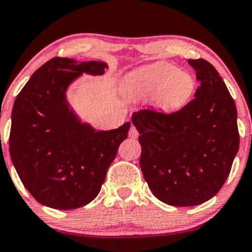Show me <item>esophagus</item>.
I'll use <instances>...</instances> for the list:
<instances>
[{
    "label": "esophagus",
    "instance_id": "obj_1",
    "mask_svg": "<svg viewBox=\"0 0 252 252\" xmlns=\"http://www.w3.org/2000/svg\"><path fill=\"white\" fill-rule=\"evenodd\" d=\"M138 135H139L138 130L136 129L135 126H131V128H130V131H129V137L130 138H137Z\"/></svg>",
    "mask_w": 252,
    "mask_h": 252
}]
</instances>
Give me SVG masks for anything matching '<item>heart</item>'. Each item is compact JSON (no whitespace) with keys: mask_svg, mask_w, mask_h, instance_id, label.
Instances as JSON below:
<instances>
[{"mask_svg":"<svg viewBox=\"0 0 252 252\" xmlns=\"http://www.w3.org/2000/svg\"><path fill=\"white\" fill-rule=\"evenodd\" d=\"M195 90L196 80L192 74L164 61L142 66L126 81V93L141 98L153 97L154 105L163 111L183 108Z\"/></svg>","mask_w":252,"mask_h":252,"instance_id":"obj_1","label":"heart"}]
</instances>
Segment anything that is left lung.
Here are the masks:
<instances>
[{
    "mask_svg": "<svg viewBox=\"0 0 252 252\" xmlns=\"http://www.w3.org/2000/svg\"><path fill=\"white\" fill-rule=\"evenodd\" d=\"M201 86L195 98L171 114H132L142 147L144 180L159 201L202 204L220 191L239 148L237 110L228 88L208 61L189 60Z\"/></svg>",
    "mask_w": 252,
    "mask_h": 252,
    "instance_id": "8db88e82",
    "label": "left lung"
}]
</instances>
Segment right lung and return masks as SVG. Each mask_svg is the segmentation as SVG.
Listing matches in <instances>:
<instances>
[{
	"mask_svg": "<svg viewBox=\"0 0 252 252\" xmlns=\"http://www.w3.org/2000/svg\"><path fill=\"white\" fill-rule=\"evenodd\" d=\"M107 63L54 57L39 66L15 99L9 153L26 189L59 210L83 207L98 195L130 122L108 131L82 123L65 92L83 72L104 74Z\"/></svg>",
	"mask_w": 252,
	"mask_h": 252,
	"instance_id": "obj_1",
	"label": "right lung"
}]
</instances>
